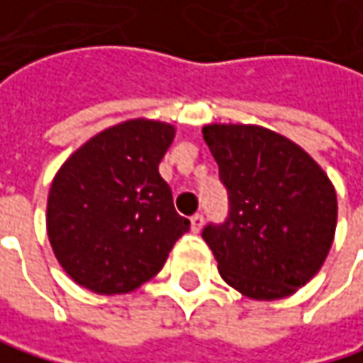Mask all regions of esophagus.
I'll use <instances>...</instances> for the list:
<instances>
[{
	"instance_id": "1",
	"label": "esophagus",
	"mask_w": 363,
	"mask_h": 363,
	"mask_svg": "<svg viewBox=\"0 0 363 363\" xmlns=\"http://www.w3.org/2000/svg\"><path fill=\"white\" fill-rule=\"evenodd\" d=\"M201 228H203V215H201V213H195V215L191 217V229H193L195 233H199Z\"/></svg>"
}]
</instances>
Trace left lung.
<instances>
[{
	"instance_id": "obj_1",
	"label": "left lung",
	"mask_w": 363,
	"mask_h": 363,
	"mask_svg": "<svg viewBox=\"0 0 363 363\" xmlns=\"http://www.w3.org/2000/svg\"><path fill=\"white\" fill-rule=\"evenodd\" d=\"M203 138L228 189L225 221L203 229L221 278L256 301L296 292L333 244L331 181L301 146L260 125L213 123Z\"/></svg>"
}]
</instances>
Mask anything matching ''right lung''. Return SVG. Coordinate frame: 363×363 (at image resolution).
Returning a JSON list of instances; mask_svg holds the SVG:
<instances>
[{
	"instance_id": "1",
	"label": "right lung",
	"mask_w": 363,
	"mask_h": 363,
	"mask_svg": "<svg viewBox=\"0 0 363 363\" xmlns=\"http://www.w3.org/2000/svg\"><path fill=\"white\" fill-rule=\"evenodd\" d=\"M172 138L170 123L130 119L91 138L56 172L46 229L77 284L99 294L135 291L189 231L158 172Z\"/></svg>"
}]
</instances>
